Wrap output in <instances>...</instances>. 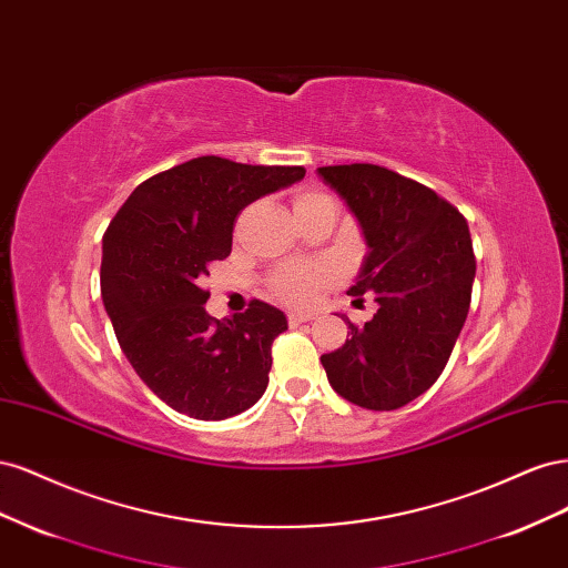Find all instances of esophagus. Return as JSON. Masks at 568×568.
Returning <instances> with one entry per match:
<instances>
[{"mask_svg": "<svg viewBox=\"0 0 568 568\" xmlns=\"http://www.w3.org/2000/svg\"><path fill=\"white\" fill-rule=\"evenodd\" d=\"M315 320V315L313 313H288V324L291 326H298V324H303V322H313Z\"/></svg>", "mask_w": 568, "mask_h": 568, "instance_id": "obj_1", "label": "esophagus"}]
</instances>
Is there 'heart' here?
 Instances as JSON below:
<instances>
[{"mask_svg":"<svg viewBox=\"0 0 568 568\" xmlns=\"http://www.w3.org/2000/svg\"><path fill=\"white\" fill-rule=\"evenodd\" d=\"M324 201H332V199L320 192H301L294 199V211L298 213ZM332 277H334V270L329 265H320V263L286 265L270 277V294L284 303L303 305L307 301H313L317 291L329 284Z\"/></svg>","mask_w":568,"mask_h":568,"instance_id":"1","label":"heart"}]
</instances>
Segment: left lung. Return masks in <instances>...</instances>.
<instances>
[{
	"instance_id": "left-lung-1",
	"label": "left lung",
	"mask_w": 568,
	"mask_h": 568,
	"mask_svg": "<svg viewBox=\"0 0 568 568\" xmlns=\"http://www.w3.org/2000/svg\"><path fill=\"white\" fill-rule=\"evenodd\" d=\"M317 175L346 201L367 242L348 294L379 311L320 359L341 398L398 409L434 386L471 303L476 257L464 215L434 189L372 163L324 165Z\"/></svg>"
}]
</instances>
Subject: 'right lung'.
I'll return each mask as SVG.
<instances>
[{
    "instance_id": "add662e5",
    "label": "right lung",
    "mask_w": 568,
    "mask_h": 568,
    "mask_svg": "<svg viewBox=\"0 0 568 568\" xmlns=\"http://www.w3.org/2000/svg\"><path fill=\"white\" fill-rule=\"evenodd\" d=\"M303 178L301 165L199 156L144 180L111 220L101 298L130 365L175 412L217 422L265 393L284 313L253 301L246 313L215 320L201 282L232 253L236 215Z\"/></svg>"
}]
</instances>
